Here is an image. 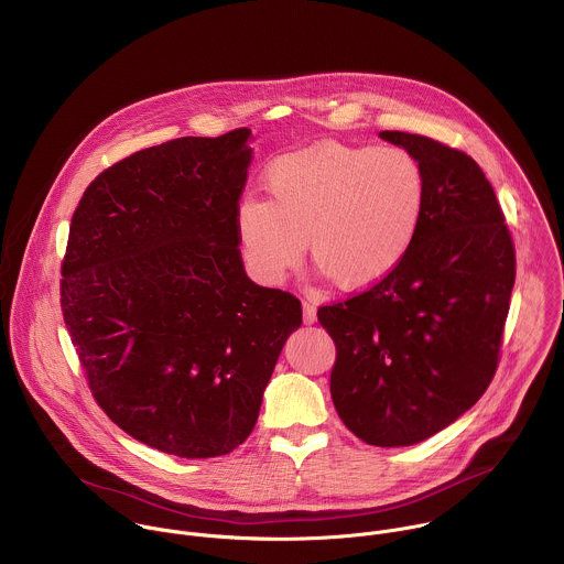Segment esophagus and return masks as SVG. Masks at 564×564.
<instances>
[{
    "instance_id": "obj_1",
    "label": "esophagus",
    "mask_w": 564,
    "mask_h": 564,
    "mask_svg": "<svg viewBox=\"0 0 564 564\" xmlns=\"http://www.w3.org/2000/svg\"><path fill=\"white\" fill-rule=\"evenodd\" d=\"M302 311H304V324L306 326H313L317 322V306L311 304V302H304L302 304Z\"/></svg>"
}]
</instances>
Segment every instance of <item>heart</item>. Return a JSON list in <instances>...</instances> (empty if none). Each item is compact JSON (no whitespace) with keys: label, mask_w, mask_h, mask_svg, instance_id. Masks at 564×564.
<instances>
[{"label":"heart","mask_w":564,"mask_h":564,"mask_svg":"<svg viewBox=\"0 0 564 564\" xmlns=\"http://www.w3.org/2000/svg\"><path fill=\"white\" fill-rule=\"evenodd\" d=\"M269 200L236 205V238L249 275L278 286L304 253L341 291H368L411 251L426 203L420 160L404 149L319 142L264 171Z\"/></svg>","instance_id":"1"}]
</instances>
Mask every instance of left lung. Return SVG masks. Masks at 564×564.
I'll use <instances>...</instances> for the list:
<instances>
[{"label":"left lung","instance_id":"obj_1","mask_svg":"<svg viewBox=\"0 0 564 564\" xmlns=\"http://www.w3.org/2000/svg\"><path fill=\"white\" fill-rule=\"evenodd\" d=\"M426 177L420 231L370 291L322 306L337 348L330 395L375 446H411L453 424L488 389L514 286V245L475 160L435 140L380 131Z\"/></svg>","mask_w":564,"mask_h":564}]
</instances>
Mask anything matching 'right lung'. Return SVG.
<instances>
[{"label":"right lung","mask_w":564,"mask_h":564,"mask_svg":"<svg viewBox=\"0 0 564 564\" xmlns=\"http://www.w3.org/2000/svg\"><path fill=\"white\" fill-rule=\"evenodd\" d=\"M251 131L180 138L100 173L69 225L61 308L94 398L138 442L205 459L242 444L302 326L245 273L236 205Z\"/></svg>","instance_id":"obj_1"}]
</instances>
